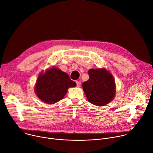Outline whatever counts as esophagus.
<instances>
[{
    "mask_svg": "<svg viewBox=\"0 0 153 153\" xmlns=\"http://www.w3.org/2000/svg\"><path fill=\"white\" fill-rule=\"evenodd\" d=\"M76 85H77V87H79L80 86V85H81V82H79V81H76Z\"/></svg>",
    "mask_w": 153,
    "mask_h": 153,
    "instance_id": "esophagus-1",
    "label": "esophagus"
}]
</instances>
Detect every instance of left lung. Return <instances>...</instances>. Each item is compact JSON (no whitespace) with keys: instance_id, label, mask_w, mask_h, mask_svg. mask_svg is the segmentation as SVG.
Returning a JSON list of instances; mask_svg holds the SVG:
<instances>
[{"instance_id":"1","label":"left lung","mask_w":153,"mask_h":153,"mask_svg":"<svg viewBox=\"0 0 153 153\" xmlns=\"http://www.w3.org/2000/svg\"><path fill=\"white\" fill-rule=\"evenodd\" d=\"M89 79L82 84L88 101L97 106H104L112 101L115 93V81L105 69H90Z\"/></svg>"}]
</instances>
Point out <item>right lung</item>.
Returning <instances> with one entry per match:
<instances>
[{"label":"right lung","mask_w":153,"mask_h":153,"mask_svg":"<svg viewBox=\"0 0 153 153\" xmlns=\"http://www.w3.org/2000/svg\"><path fill=\"white\" fill-rule=\"evenodd\" d=\"M76 83L60 69L52 68L38 76L35 92L38 98L48 104H54L63 98L68 88L76 86Z\"/></svg>","instance_id":"obj_1"}]
</instances>
